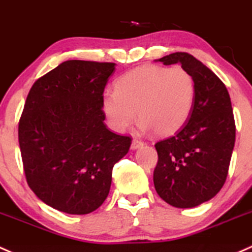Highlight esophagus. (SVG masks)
I'll list each match as a JSON object with an SVG mask.
<instances>
[{
  "label": "esophagus",
  "instance_id": "esophagus-1",
  "mask_svg": "<svg viewBox=\"0 0 252 252\" xmlns=\"http://www.w3.org/2000/svg\"><path fill=\"white\" fill-rule=\"evenodd\" d=\"M142 145H144V142H142L141 140H139V139H134V140H133V142H131V148H133V150H136V148L141 147Z\"/></svg>",
  "mask_w": 252,
  "mask_h": 252
}]
</instances>
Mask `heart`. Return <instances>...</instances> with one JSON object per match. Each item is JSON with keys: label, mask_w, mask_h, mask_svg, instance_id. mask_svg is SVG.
<instances>
[{"label": "heart", "mask_w": 252, "mask_h": 252, "mask_svg": "<svg viewBox=\"0 0 252 252\" xmlns=\"http://www.w3.org/2000/svg\"><path fill=\"white\" fill-rule=\"evenodd\" d=\"M195 82L182 66L145 65L124 73L115 89L102 94V111L115 130L124 131L139 117L157 135L179 130L192 113Z\"/></svg>", "instance_id": "obj_1"}]
</instances>
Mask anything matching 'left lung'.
Returning a JSON list of instances; mask_svg holds the SVG:
<instances>
[{
	"label": "left lung",
	"mask_w": 252,
	"mask_h": 252,
	"mask_svg": "<svg viewBox=\"0 0 252 252\" xmlns=\"http://www.w3.org/2000/svg\"><path fill=\"white\" fill-rule=\"evenodd\" d=\"M159 62L180 63L192 73L195 100L189 122L155 145L153 182L164 202L193 208L215 197L226 182L235 142L231 97L223 82L189 53H173Z\"/></svg>",
	"instance_id": "left-lung-1"
}]
</instances>
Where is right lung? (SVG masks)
Listing matches in <instances>:
<instances>
[{
  "instance_id": "obj_1",
  "label": "right lung",
  "mask_w": 252,
  "mask_h": 252,
  "mask_svg": "<svg viewBox=\"0 0 252 252\" xmlns=\"http://www.w3.org/2000/svg\"><path fill=\"white\" fill-rule=\"evenodd\" d=\"M113 63L67 60L31 87L18 137L29 187L47 205L72 215L107 198L115 163L131 137L106 128L102 111Z\"/></svg>"
}]
</instances>
